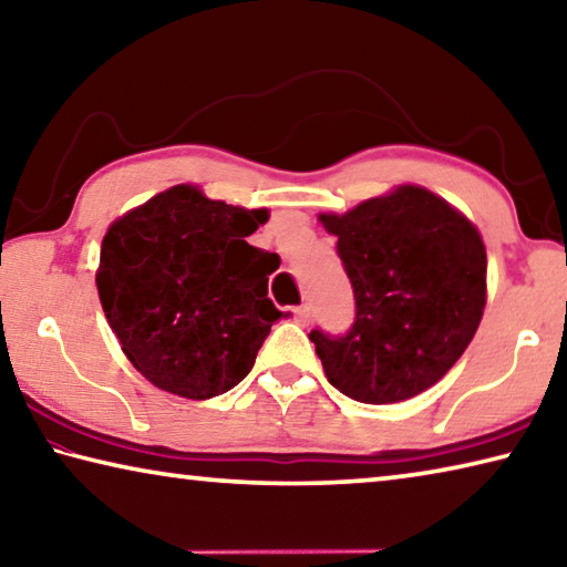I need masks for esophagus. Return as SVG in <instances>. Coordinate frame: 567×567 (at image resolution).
Here are the masks:
<instances>
[{
	"label": "esophagus",
	"instance_id": "esophagus-1",
	"mask_svg": "<svg viewBox=\"0 0 567 567\" xmlns=\"http://www.w3.org/2000/svg\"><path fill=\"white\" fill-rule=\"evenodd\" d=\"M292 315H295V322H300V324L310 322V307H307V305H297Z\"/></svg>",
	"mask_w": 567,
	"mask_h": 567
}]
</instances>
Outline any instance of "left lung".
I'll return each mask as SVG.
<instances>
[{"mask_svg": "<svg viewBox=\"0 0 567 567\" xmlns=\"http://www.w3.org/2000/svg\"><path fill=\"white\" fill-rule=\"evenodd\" d=\"M320 223L354 292L348 332H310L330 385L368 405L433 388L483 320L487 255L475 225L415 185Z\"/></svg>", "mask_w": 567, "mask_h": 567, "instance_id": "left-lung-1", "label": "left lung"}]
</instances>
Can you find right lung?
Segmentation results:
<instances>
[{
	"mask_svg": "<svg viewBox=\"0 0 567 567\" xmlns=\"http://www.w3.org/2000/svg\"><path fill=\"white\" fill-rule=\"evenodd\" d=\"M267 217L177 185L112 223L100 302L122 352L152 385L209 400L252 370L285 318L267 297L280 257L247 243Z\"/></svg>",
	"mask_w": 567,
	"mask_h": 567,
	"instance_id": "right-lung-1",
	"label": "right lung"
}]
</instances>
